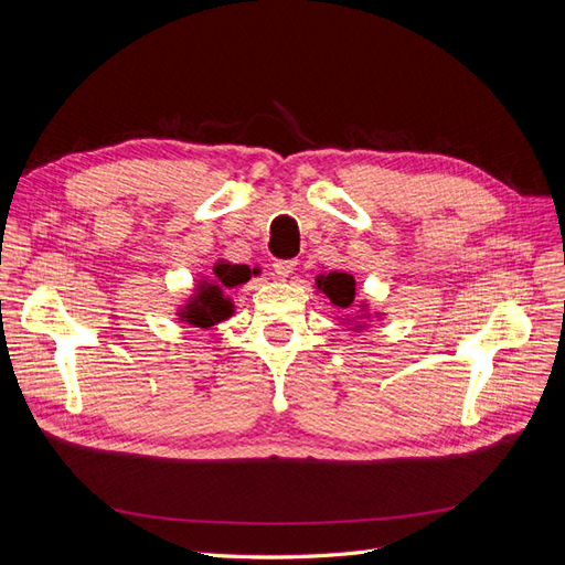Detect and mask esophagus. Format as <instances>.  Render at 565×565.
<instances>
[{"instance_id": "34e87169", "label": "esophagus", "mask_w": 565, "mask_h": 565, "mask_svg": "<svg viewBox=\"0 0 565 565\" xmlns=\"http://www.w3.org/2000/svg\"><path fill=\"white\" fill-rule=\"evenodd\" d=\"M295 266H297L295 259H276V262H273V270H276L278 278H287L289 273L295 270Z\"/></svg>"}]
</instances>
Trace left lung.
Here are the masks:
<instances>
[{
    "mask_svg": "<svg viewBox=\"0 0 565 565\" xmlns=\"http://www.w3.org/2000/svg\"><path fill=\"white\" fill-rule=\"evenodd\" d=\"M318 289L330 297V301L339 309H349L355 297V280L349 273H328V276L318 278Z\"/></svg>",
    "mask_w": 565,
    "mask_h": 565,
    "instance_id": "8db88e82",
    "label": "left lung"
}]
</instances>
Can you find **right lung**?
Returning <instances> with one entry per match:
<instances>
[{"instance_id": "1", "label": "right lung", "mask_w": 565, "mask_h": 565, "mask_svg": "<svg viewBox=\"0 0 565 565\" xmlns=\"http://www.w3.org/2000/svg\"><path fill=\"white\" fill-rule=\"evenodd\" d=\"M249 276L252 273L247 266L216 264L214 280L200 285L198 297H193V301L185 306V311L181 316L191 324H195V328H212L218 320H226L233 313V303L228 301L226 292L249 280Z\"/></svg>"}]
</instances>
